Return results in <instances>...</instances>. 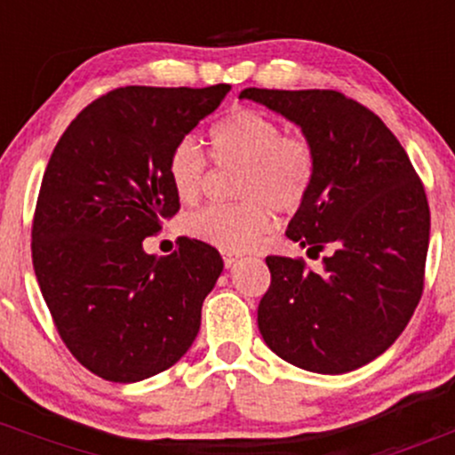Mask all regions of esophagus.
Wrapping results in <instances>:
<instances>
[{"mask_svg": "<svg viewBox=\"0 0 455 455\" xmlns=\"http://www.w3.org/2000/svg\"><path fill=\"white\" fill-rule=\"evenodd\" d=\"M237 259H239V254H235V252H227V250H224V252H222L224 267H233V265L237 263Z\"/></svg>", "mask_w": 455, "mask_h": 455, "instance_id": "obj_1", "label": "esophagus"}]
</instances>
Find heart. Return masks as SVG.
<instances>
[{
    "mask_svg": "<svg viewBox=\"0 0 455 455\" xmlns=\"http://www.w3.org/2000/svg\"><path fill=\"white\" fill-rule=\"evenodd\" d=\"M212 158L218 166H242L233 205H212L188 216L192 237L227 252L259 245L274 227L271 207L295 213L316 181V148L306 134L284 132L278 119L248 107H235L210 130ZM166 173L181 203L203 195L207 160L192 139L171 149Z\"/></svg>",
    "mask_w": 455,
    "mask_h": 455,
    "instance_id": "1",
    "label": "heart"
}]
</instances>
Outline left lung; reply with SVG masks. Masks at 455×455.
Here are the masks:
<instances>
[{"label": "left lung", "mask_w": 455, "mask_h": 455, "mask_svg": "<svg viewBox=\"0 0 455 455\" xmlns=\"http://www.w3.org/2000/svg\"><path fill=\"white\" fill-rule=\"evenodd\" d=\"M239 98L284 115L315 143L316 181L286 237L307 254L329 250L318 274L304 259H265L260 336L307 372L362 368L395 342L424 293V184L379 115L340 92L248 87Z\"/></svg>", "instance_id": "left-lung-1"}]
</instances>
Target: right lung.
I'll list each match as a JSON object with an SVG mask.
<instances>
[{"instance_id": "add662e5", "label": "right lung", "mask_w": 455, "mask_h": 455, "mask_svg": "<svg viewBox=\"0 0 455 455\" xmlns=\"http://www.w3.org/2000/svg\"><path fill=\"white\" fill-rule=\"evenodd\" d=\"M231 85L119 87L87 104L57 140L31 222V260L57 333L104 380L164 372L195 342L222 271L210 243L180 237L169 257L143 239L180 212L171 149Z\"/></svg>"}]
</instances>
